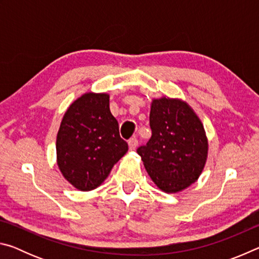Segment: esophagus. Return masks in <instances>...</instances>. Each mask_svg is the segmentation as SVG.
<instances>
[{
  "mask_svg": "<svg viewBox=\"0 0 259 259\" xmlns=\"http://www.w3.org/2000/svg\"><path fill=\"white\" fill-rule=\"evenodd\" d=\"M128 145H129V150L130 151H134L136 147L138 145V140L137 138H131L129 142H128Z\"/></svg>",
  "mask_w": 259,
  "mask_h": 259,
  "instance_id": "obj_1",
  "label": "esophagus"
}]
</instances>
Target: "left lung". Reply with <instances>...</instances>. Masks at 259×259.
Returning <instances> with one entry per match:
<instances>
[{
    "label": "left lung",
    "mask_w": 259,
    "mask_h": 259,
    "mask_svg": "<svg viewBox=\"0 0 259 259\" xmlns=\"http://www.w3.org/2000/svg\"><path fill=\"white\" fill-rule=\"evenodd\" d=\"M152 137L138 147L147 174L165 193H178L198 181L208 157L203 124L186 102L153 99L150 112Z\"/></svg>",
    "instance_id": "1"
}]
</instances>
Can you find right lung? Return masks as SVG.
<instances>
[{
    "mask_svg": "<svg viewBox=\"0 0 259 259\" xmlns=\"http://www.w3.org/2000/svg\"><path fill=\"white\" fill-rule=\"evenodd\" d=\"M57 164L78 191L102 185L113 165L128 152L119 123L109 109V95L85 93L71 104L56 142Z\"/></svg>",
    "mask_w": 259,
    "mask_h": 259,
    "instance_id": "obj_1",
    "label": "right lung"
}]
</instances>
